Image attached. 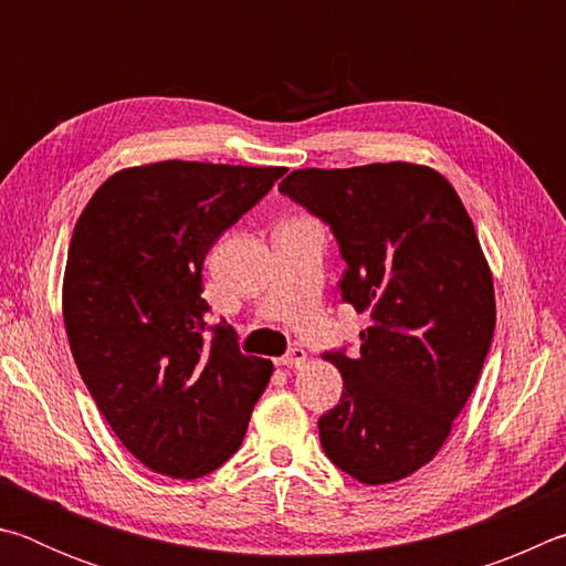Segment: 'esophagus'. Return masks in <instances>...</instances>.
<instances>
[{
	"mask_svg": "<svg viewBox=\"0 0 566 566\" xmlns=\"http://www.w3.org/2000/svg\"><path fill=\"white\" fill-rule=\"evenodd\" d=\"M306 361V352L302 347H294L284 354V357L280 359V364H284V367H302V364Z\"/></svg>",
	"mask_w": 566,
	"mask_h": 566,
	"instance_id": "obj_1",
	"label": "esophagus"
}]
</instances>
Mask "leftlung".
<instances>
[{"label":"left lung","mask_w":566,"mask_h":566,"mask_svg":"<svg viewBox=\"0 0 566 566\" xmlns=\"http://www.w3.org/2000/svg\"><path fill=\"white\" fill-rule=\"evenodd\" d=\"M280 191L329 224L342 300L371 319L357 357L324 354L344 381L319 419L324 452L361 484L399 482L442 449L492 344L494 282L472 219L411 161L294 169Z\"/></svg>","instance_id":"left-lung-1"}]
</instances>
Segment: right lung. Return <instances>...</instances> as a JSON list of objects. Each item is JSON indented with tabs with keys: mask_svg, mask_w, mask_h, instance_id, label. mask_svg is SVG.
I'll use <instances>...</instances> for the list:
<instances>
[{
	"mask_svg": "<svg viewBox=\"0 0 566 566\" xmlns=\"http://www.w3.org/2000/svg\"><path fill=\"white\" fill-rule=\"evenodd\" d=\"M284 167L155 161L119 169L74 224L62 314L76 369L104 419L151 472L197 479L247 434L272 361L207 337L202 264Z\"/></svg>",
	"mask_w": 566,
	"mask_h": 566,
	"instance_id": "add662e5",
	"label": "right lung"
}]
</instances>
